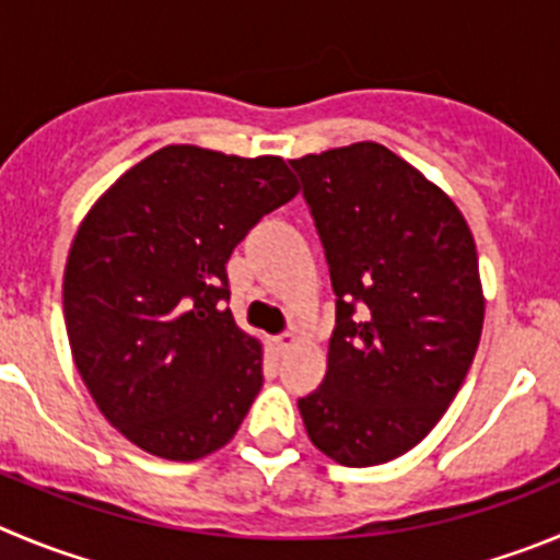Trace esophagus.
<instances>
[{
    "instance_id": "1",
    "label": "esophagus",
    "mask_w": 560,
    "mask_h": 560,
    "mask_svg": "<svg viewBox=\"0 0 560 560\" xmlns=\"http://www.w3.org/2000/svg\"><path fill=\"white\" fill-rule=\"evenodd\" d=\"M273 342H276V351H279V353H284V351H290V348H295L298 337H295V334H290V331H287V334H281V337H276Z\"/></svg>"
}]
</instances>
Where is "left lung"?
I'll return each instance as SVG.
<instances>
[{"instance_id":"1","label":"left lung","mask_w":560,"mask_h":560,"mask_svg":"<svg viewBox=\"0 0 560 560\" xmlns=\"http://www.w3.org/2000/svg\"><path fill=\"white\" fill-rule=\"evenodd\" d=\"M290 165L337 295L326 378L298 411L337 464H386L442 420L478 351L486 298L472 232L442 187L373 140Z\"/></svg>"}]
</instances>
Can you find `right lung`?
Returning <instances> with one entry per match:
<instances>
[{"mask_svg":"<svg viewBox=\"0 0 560 560\" xmlns=\"http://www.w3.org/2000/svg\"><path fill=\"white\" fill-rule=\"evenodd\" d=\"M298 196L281 156L165 145L115 179L68 250L62 315L107 422L151 456L196 462L262 389V342L234 323L226 262Z\"/></svg>","mask_w":560,"mask_h":560,"instance_id":"right-lung-1","label":"right lung"}]
</instances>
